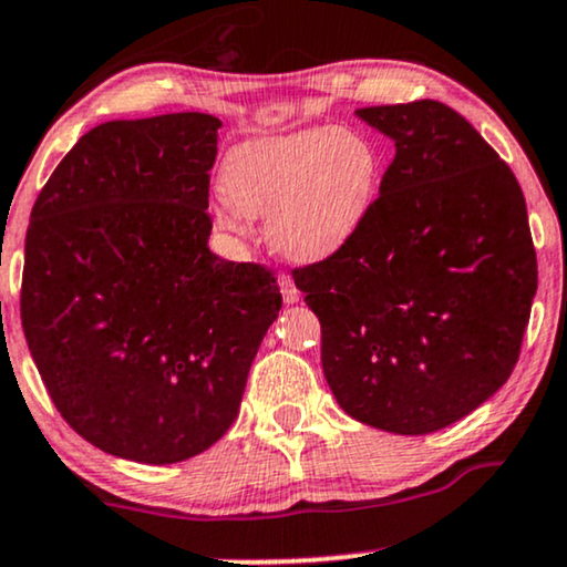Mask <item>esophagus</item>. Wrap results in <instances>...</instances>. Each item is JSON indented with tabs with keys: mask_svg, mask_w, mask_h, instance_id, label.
<instances>
[{
	"mask_svg": "<svg viewBox=\"0 0 567 567\" xmlns=\"http://www.w3.org/2000/svg\"><path fill=\"white\" fill-rule=\"evenodd\" d=\"M279 290H282V300L285 303H298L300 298V290L296 288V282H292V277L288 275H279Z\"/></svg>",
	"mask_w": 567,
	"mask_h": 567,
	"instance_id": "34e87169",
	"label": "esophagus"
}]
</instances>
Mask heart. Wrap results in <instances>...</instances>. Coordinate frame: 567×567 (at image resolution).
I'll use <instances>...</instances> for the list:
<instances>
[{
  "instance_id": "heart-1",
  "label": "heart",
  "mask_w": 567,
  "mask_h": 567,
  "mask_svg": "<svg viewBox=\"0 0 567 567\" xmlns=\"http://www.w3.org/2000/svg\"><path fill=\"white\" fill-rule=\"evenodd\" d=\"M382 154L353 127L264 135L235 146L221 162L227 204L217 225L246 233L267 214V240L282 259L317 264L350 246L374 212Z\"/></svg>"
}]
</instances>
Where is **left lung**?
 Listing matches in <instances>:
<instances>
[{
    "instance_id": "obj_1",
    "label": "left lung",
    "mask_w": 567,
    "mask_h": 567,
    "mask_svg": "<svg viewBox=\"0 0 567 567\" xmlns=\"http://www.w3.org/2000/svg\"><path fill=\"white\" fill-rule=\"evenodd\" d=\"M395 143L353 243L296 269L321 369L350 419L432 434L476 411L518 361L536 250L511 167L447 104L363 106Z\"/></svg>"
}]
</instances>
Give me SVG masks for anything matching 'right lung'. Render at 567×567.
Listing matches in <instances>:
<instances>
[{"instance_id": "right-lung-1", "label": "right lung", "mask_w": 567, "mask_h": 567, "mask_svg": "<svg viewBox=\"0 0 567 567\" xmlns=\"http://www.w3.org/2000/svg\"><path fill=\"white\" fill-rule=\"evenodd\" d=\"M212 114L96 125L35 198L20 319L62 419L125 461L209 450L282 308L261 264L209 250Z\"/></svg>"}]
</instances>
